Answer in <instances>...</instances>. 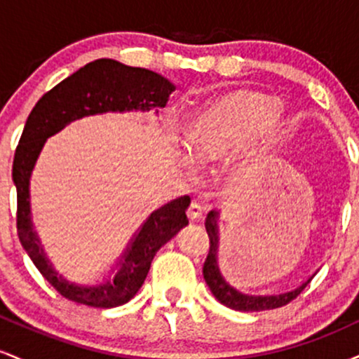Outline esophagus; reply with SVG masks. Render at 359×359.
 Here are the masks:
<instances>
[{
    "instance_id": "esophagus-1",
    "label": "esophagus",
    "mask_w": 359,
    "mask_h": 359,
    "mask_svg": "<svg viewBox=\"0 0 359 359\" xmlns=\"http://www.w3.org/2000/svg\"><path fill=\"white\" fill-rule=\"evenodd\" d=\"M201 214H203V208H201V204L196 203V201H192L187 208V217L191 221H196V219H199Z\"/></svg>"
}]
</instances>
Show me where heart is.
Here are the masks:
<instances>
[{"instance_id":"1","label":"heart","mask_w":359,"mask_h":359,"mask_svg":"<svg viewBox=\"0 0 359 359\" xmlns=\"http://www.w3.org/2000/svg\"><path fill=\"white\" fill-rule=\"evenodd\" d=\"M277 102L255 90H240L208 109L192 130V151L203 162H216L257 138L273 119Z\"/></svg>"}]
</instances>
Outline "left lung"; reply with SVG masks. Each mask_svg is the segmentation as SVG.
I'll use <instances>...</instances> for the list:
<instances>
[{
  "instance_id": "1",
  "label": "left lung",
  "mask_w": 359,
  "mask_h": 359,
  "mask_svg": "<svg viewBox=\"0 0 359 359\" xmlns=\"http://www.w3.org/2000/svg\"><path fill=\"white\" fill-rule=\"evenodd\" d=\"M217 212L211 211L205 217V231L209 234V253L205 258L203 266V275L205 283H208L214 297L219 300L221 304L228 306L234 311L243 312H259V311H270V309H278L287 306L294 299H297L300 292L307 287L311 278L306 283L295 288V290L287 292V294H273V295H246L238 292L222 278L217 269V226H216Z\"/></svg>"
}]
</instances>
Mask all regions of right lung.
I'll list each match as a JSON object with an SVG mask.
<instances>
[{"label": "right lung", "mask_w": 359, "mask_h": 359, "mask_svg": "<svg viewBox=\"0 0 359 359\" xmlns=\"http://www.w3.org/2000/svg\"><path fill=\"white\" fill-rule=\"evenodd\" d=\"M174 84L160 74L130 67L113 59L89 62L40 97L28 114L13 158L16 185V231L28 257L57 292L72 302L90 307H118L133 299L145 282L155 253L189 224L185 209L191 197L182 196L151 212L142 226L116 277L97 287H79L55 273L45 258L30 219V174L45 140L74 119L106 111H150L163 108Z\"/></svg>", "instance_id": "obj_1"}]
</instances>
